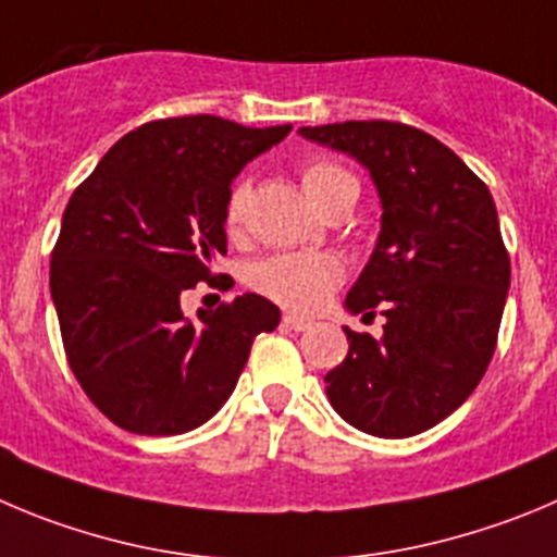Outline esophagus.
I'll return each mask as SVG.
<instances>
[{
    "mask_svg": "<svg viewBox=\"0 0 557 557\" xmlns=\"http://www.w3.org/2000/svg\"><path fill=\"white\" fill-rule=\"evenodd\" d=\"M283 326H288V330H294V332H305V330H310V326H313V321L302 319V315L285 313L283 315Z\"/></svg>",
    "mask_w": 557,
    "mask_h": 557,
    "instance_id": "esophagus-1",
    "label": "esophagus"
}]
</instances>
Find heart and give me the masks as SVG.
Returning <instances> with one entry per match:
<instances>
[{
  "mask_svg": "<svg viewBox=\"0 0 557 557\" xmlns=\"http://www.w3.org/2000/svg\"><path fill=\"white\" fill-rule=\"evenodd\" d=\"M349 181L355 178L337 164H330V161H313L302 170L305 191L319 208H324L326 200ZM247 200L249 186H233L225 206V225L231 233H238V227H242L244 214H247ZM341 280L343 267L330 252L269 255V258L255 263L252 272H249V283H252L255 290H261L263 296L280 302L283 308L302 310V313L319 310L330 299L332 290L341 285Z\"/></svg>",
  "mask_w": 557,
  "mask_h": 557,
  "instance_id": "heart-1",
  "label": "heart"
}]
</instances>
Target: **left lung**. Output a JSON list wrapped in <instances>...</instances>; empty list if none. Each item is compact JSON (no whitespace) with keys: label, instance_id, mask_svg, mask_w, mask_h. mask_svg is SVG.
<instances>
[{"label":"left lung","instance_id":"left-lung-1","mask_svg":"<svg viewBox=\"0 0 557 557\" xmlns=\"http://www.w3.org/2000/svg\"><path fill=\"white\" fill-rule=\"evenodd\" d=\"M371 173L382 231L343 308L382 310V337L346 330L324 376L332 409L366 434L401 440L461 407L495 355L511 261L490 189L420 128L346 121L299 128Z\"/></svg>","mask_w":557,"mask_h":557}]
</instances>
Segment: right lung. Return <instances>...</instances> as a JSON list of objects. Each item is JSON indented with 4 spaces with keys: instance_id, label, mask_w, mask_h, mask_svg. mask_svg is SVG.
Returning <instances> with one entry per match:
<instances>
[{
    "instance_id": "1",
    "label": "right lung",
    "mask_w": 557,
    "mask_h": 557,
    "mask_svg": "<svg viewBox=\"0 0 557 557\" xmlns=\"http://www.w3.org/2000/svg\"><path fill=\"white\" fill-rule=\"evenodd\" d=\"M288 132L214 114L145 123L67 200L51 299L71 371L121 429L170 436L214 418L255 335L280 324L277 305L258 294L191 321L181 294L211 280V263L227 252L233 178Z\"/></svg>"
}]
</instances>
